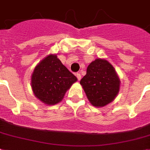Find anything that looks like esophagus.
Here are the masks:
<instances>
[{
    "label": "esophagus",
    "mask_w": 150,
    "mask_h": 150,
    "mask_svg": "<svg viewBox=\"0 0 150 150\" xmlns=\"http://www.w3.org/2000/svg\"><path fill=\"white\" fill-rule=\"evenodd\" d=\"M76 77H77L78 80H79V81H80V80H81V74H80V73H79V72H78L77 74H76Z\"/></svg>",
    "instance_id": "34e87169"
}]
</instances>
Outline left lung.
Listing matches in <instances>:
<instances>
[{"label":"left lung","mask_w":150,"mask_h":150,"mask_svg":"<svg viewBox=\"0 0 150 150\" xmlns=\"http://www.w3.org/2000/svg\"><path fill=\"white\" fill-rule=\"evenodd\" d=\"M80 84L91 104L103 107L117 96L120 81L112 65L105 59L98 58L88 66Z\"/></svg>","instance_id":"8db88e82"}]
</instances>
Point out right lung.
<instances>
[{"instance_id":"add662e5","label":"right lung","mask_w":150,"mask_h":150,"mask_svg":"<svg viewBox=\"0 0 150 150\" xmlns=\"http://www.w3.org/2000/svg\"><path fill=\"white\" fill-rule=\"evenodd\" d=\"M77 78L64 66L55 54H49L35 67L31 77L35 96L47 105L62 101L65 92Z\"/></svg>"}]
</instances>
